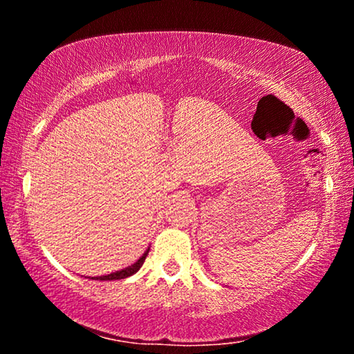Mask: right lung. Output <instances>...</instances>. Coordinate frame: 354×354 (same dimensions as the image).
Instances as JSON below:
<instances>
[{
	"label": "right lung",
	"instance_id": "obj_1",
	"mask_svg": "<svg viewBox=\"0 0 354 354\" xmlns=\"http://www.w3.org/2000/svg\"><path fill=\"white\" fill-rule=\"evenodd\" d=\"M148 254V250L143 253V256L140 257L139 261H137L134 266H131L128 268H124V270H120L115 273H111V274H106V277H97L95 279H100V281H112V279H123V278H128L131 274H134L136 272H139V268L143 266V262H145V257Z\"/></svg>",
	"mask_w": 354,
	"mask_h": 354
}]
</instances>
